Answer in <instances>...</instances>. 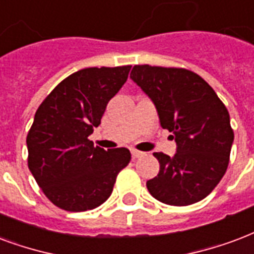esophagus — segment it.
<instances>
[{
	"label": "esophagus",
	"instance_id": "1",
	"mask_svg": "<svg viewBox=\"0 0 254 254\" xmlns=\"http://www.w3.org/2000/svg\"><path fill=\"white\" fill-rule=\"evenodd\" d=\"M144 156V153L140 152V150H137V149H131V157L133 158H140Z\"/></svg>",
	"mask_w": 254,
	"mask_h": 254
}]
</instances>
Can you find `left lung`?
Listing matches in <instances>:
<instances>
[{
  "label": "left lung",
  "mask_w": 254,
  "mask_h": 254,
  "mask_svg": "<svg viewBox=\"0 0 254 254\" xmlns=\"http://www.w3.org/2000/svg\"><path fill=\"white\" fill-rule=\"evenodd\" d=\"M130 78L149 96L177 153H153L160 172L146 183L156 200L174 206L198 202L226 172L235 133L229 112L212 86L184 67L135 65Z\"/></svg>",
  "instance_id": "obj_1"
}]
</instances>
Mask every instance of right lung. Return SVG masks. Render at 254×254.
Returning a JSON list of instances; mask_svg holds the SVG:
<instances>
[{
    "instance_id": "right-lung-1",
    "label": "right lung",
    "mask_w": 254,
    "mask_h": 254,
    "mask_svg": "<svg viewBox=\"0 0 254 254\" xmlns=\"http://www.w3.org/2000/svg\"><path fill=\"white\" fill-rule=\"evenodd\" d=\"M130 65L86 67L63 80L38 106L26 137L28 166L44 194L67 212L104 204L130 161L127 148L104 150L88 138Z\"/></svg>"
}]
</instances>
